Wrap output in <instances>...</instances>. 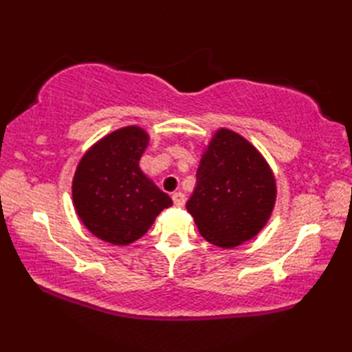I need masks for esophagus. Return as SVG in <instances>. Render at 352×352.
<instances>
[{
    "instance_id": "obj_1",
    "label": "esophagus",
    "mask_w": 352,
    "mask_h": 352,
    "mask_svg": "<svg viewBox=\"0 0 352 352\" xmlns=\"http://www.w3.org/2000/svg\"><path fill=\"white\" fill-rule=\"evenodd\" d=\"M172 201H174L175 206H184V201H186V197L183 192H175L174 195H172Z\"/></svg>"
}]
</instances>
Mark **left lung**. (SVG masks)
<instances>
[{
  "label": "left lung",
  "instance_id": "obj_1",
  "mask_svg": "<svg viewBox=\"0 0 352 352\" xmlns=\"http://www.w3.org/2000/svg\"><path fill=\"white\" fill-rule=\"evenodd\" d=\"M275 198V177L265 157L241 134L219 129L201 155L186 208L207 242L234 248L266 226Z\"/></svg>",
  "mask_w": 352,
  "mask_h": 352
}]
</instances>
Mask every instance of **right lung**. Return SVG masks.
<instances>
[{"instance_id":"obj_1","label":"right lung","mask_w":352,"mask_h":352,"mask_svg":"<svg viewBox=\"0 0 352 352\" xmlns=\"http://www.w3.org/2000/svg\"><path fill=\"white\" fill-rule=\"evenodd\" d=\"M148 145V133L129 125L104 136L81 157L72 180L74 207L85 227L104 242L133 243L172 206L168 193L139 168Z\"/></svg>"}]
</instances>
